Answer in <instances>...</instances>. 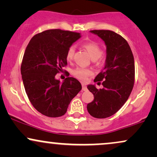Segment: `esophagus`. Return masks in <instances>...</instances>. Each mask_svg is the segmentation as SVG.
Wrapping results in <instances>:
<instances>
[{"label":"esophagus","mask_w":157,"mask_h":157,"mask_svg":"<svg viewBox=\"0 0 157 157\" xmlns=\"http://www.w3.org/2000/svg\"><path fill=\"white\" fill-rule=\"evenodd\" d=\"M82 91H87V86H86V84L85 83H82Z\"/></svg>","instance_id":"34e87169"}]
</instances>
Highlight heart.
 Wrapping results in <instances>:
<instances>
[{"instance_id": "b5f03b06", "label": "heart", "mask_w": 157, "mask_h": 157, "mask_svg": "<svg viewBox=\"0 0 157 157\" xmlns=\"http://www.w3.org/2000/svg\"><path fill=\"white\" fill-rule=\"evenodd\" d=\"M82 46L87 50V52H89L91 58L94 59V60L100 58L102 56V53H103L102 48L95 41H86V42L82 44ZM74 54H75V47L71 46L68 48L67 52H66V59H67L68 61L72 60ZM92 70L90 69V68L82 67H77L72 71V75L76 77V78L79 79V80L82 81L86 80L88 77L92 75Z\"/></svg>"}]
</instances>
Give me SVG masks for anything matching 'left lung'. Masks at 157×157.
Masks as SVG:
<instances>
[{"mask_svg": "<svg viewBox=\"0 0 157 157\" xmlns=\"http://www.w3.org/2000/svg\"><path fill=\"white\" fill-rule=\"evenodd\" d=\"M106 45L105 66L95 77L94 85H89L88 89L94 94V100L87 105L90 115L103 119L112 116L122 108L130 96L135 80L134 59L128 44L125 38L110 30H91Z\"/></svg>", "mask_w": 157, "mask_h": 157, "instance_id": "1", "label": "left lung"}]
</instances>
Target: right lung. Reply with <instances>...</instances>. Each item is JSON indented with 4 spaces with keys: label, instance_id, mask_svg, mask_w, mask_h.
<instances>
[{
    "label": "right lung",
    "instance_id": "add662e5",
    "mask_svg": "<svg viewBox=\"0 0 157 157\" xmlns=\"http://www.w3.org/2000/svg\"><path fill=\"white\" fill-rule=\"evenodd\" d=\"M80 37L78 32L46 30L34 36L25 50L21 66L25 91L34 108L45 116L64 115L70 102L82 89L74 77H66L62 83L55 79L67 66L68 48Z\"/></svg>",
    "mask_w": 157,
    "mask_h": 157
}]
</instances>
